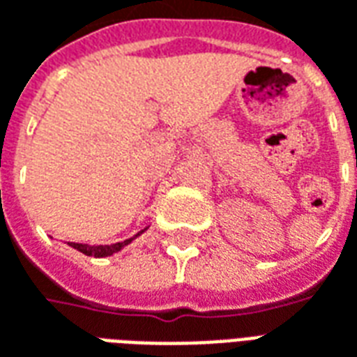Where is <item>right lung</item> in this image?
I'll list each match as a JSON object with an SVG mask.
<instances>
[{"label":"right lung","mask_w":357,"mask_h":357,"mask_svg":"<svg viewBox=\"0 0 357 357\" xmlns=\"http://www.w3.org/2000/svg\"><path fill=\"white\" fill-rule=\"evenodd\" d=\"M139 235V233H137ZM135 235V237H137ZM135 237H132V239H126L122 241V243H114V245H97V247H91V245H84V243H68L70 247L76 248V250H80V252H84L86 256H95V258H105V256H110L114 255V252H118L120 248H124L126 245H130Z\"/></svg>","instance_id":"1"}]
</instances>
